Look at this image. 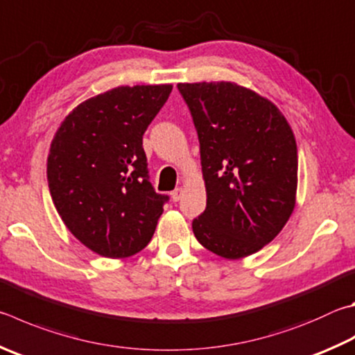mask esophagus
<instances>
[{
	"mask_svg": "<svg viewBox=\"0 0 355 355\" xmlns=\"http://www.w3.org/2000/svg\"><path fill=\"white\" fill-rule=\"evenodd\" d=\"M183 192H184V191H183V188H177V189H173V191L171 192V197H172L173 202H178V200L183 197Z\"/></svg>",
	"mask_w": 355,
	"mask_h": 355,
	"instance_id": "esophagus-1",
	"label": "esophagus"
}]
</instances>
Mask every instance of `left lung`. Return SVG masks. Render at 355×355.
I'll return each mask as SVG.
<instances>
[{"label": "left lung", "instance_id": "1", "mask_svg": "<svg viewBox=\"0 0 355 355\" xmlns=\"http://www.w3.org/2000/svg\"><path fill=\"white\" fill-rule=\"evenodd\" d=\"M200 143L206 209L192 231L225 259L259 251L295 208V135L273 102L233 82L178 83Z\"/></svg>", "mask_w": 355, "mask_h": 355}]
</instances>
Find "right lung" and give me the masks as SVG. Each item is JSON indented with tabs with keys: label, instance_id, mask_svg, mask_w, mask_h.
I'll use <instances>...</instances> for the list:
<instances>
[{
	"label": "right lung",
	"instance_id": "1",
	"mask_svg": "<svg viewBox=\"0 0 355 355\" xmlns=\"http://www.w3.org/2000/svg\"><path fill=\"white\" fill-rule=\"evenodd\" d=\"M172 85L118 87L89 98L55 132L49 192L63 223L87 248L119 259L155 233L167 196L149 182L143 135Z\"/></svg>",
	"mask_w": 355,
	"mask_h": 355
}]
</instances>
